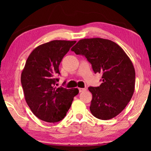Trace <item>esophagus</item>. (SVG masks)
Listing matches in <instances>:
<instances>
[{
  "label": "esophagus",
  "mask_w": 151,
  "mask_h": 151,
  "mask_svg": "<svg viewBox=\"0 0 151 151\" xmlns=\"http://www.w3.org/2000/svg\"><path fill=\"white\" fill-rule=\"evenodd\" d=\"M78 89H79V92L81 93V92H83V91H85L86 90V88H78Z\"/></svg>",
  "instance_id": "34e87169"
}]
</instances>
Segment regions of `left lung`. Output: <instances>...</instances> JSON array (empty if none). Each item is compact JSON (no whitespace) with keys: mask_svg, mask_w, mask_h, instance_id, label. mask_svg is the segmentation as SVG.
Returning <instances> with one entry per match:
<instances>
[{"mask_svg":"<svg viewBox=\"0 0 151 151\" xmlns=\"http://www.w3.org/2000/svg\"><path fill=\"white\" fill-rule=\"evenodd\" d=\"M71 50L84 55L95 73H102L100 86L88 88L92 93V115L103 120L116 117L127 106L135 90V71L131 59L116 43L100 38L82 39Z\"/></svg>","mask_w":151,"mask_h":151,"instance_id":"8db88e82","label":"left lung"}]
</instances>
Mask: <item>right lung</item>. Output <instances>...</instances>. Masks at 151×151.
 I'll return each mask as SVG.
<instances>
[{"label": "right lung", "mask_w": 151, "mask_h": 151, "mask_svg": "<svg viewBox=\"0 0 151 151\" xmlns=\"http://www.w3.org/2000/svg\"><path fill=\"white\" fill-rule=\"evenodd\" d=\"M76 42L55 40L44 43L36 47L27 60L20 78L24 96L31 111L41 120H62L79 93L77 88L55 86L60 63Z\"/></svg>", "instance_id": "right-lung-1"}]
</instances>
